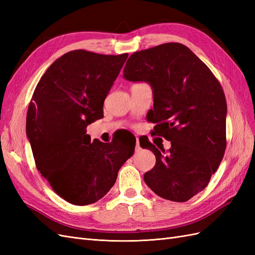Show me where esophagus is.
<instances>
[{"label":"esophagus","mask_w":255,"mask_h":255,"mask_svg":"<svg viewBox=\"0 0 255 255\" xmlns=\"http://www.w3.org/2000/svg\"><path fill=\"white\" fill-rule=\"evenodd\" d=\"M135 149L136 151H140L141 148H140V143H139V139H136V145H135Z\"/></svg>","instance_id":"esophagus-1"}]
</instances>
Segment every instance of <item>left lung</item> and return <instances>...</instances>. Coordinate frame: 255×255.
<instances>
[{
  "label": "left lung",
  "mask_w": 255,
  "mask_h": 255,
  "mask_svg": "<svg viewBox=\"0 0 255 255\" xmlns=\"http://www.w3.org/2000/svg\"><path fill=\"white\" fill-rule=\"evenodd\" d=\"M123 79L150 85L154 103L146 119L157 123L154 135L171 141L167 155L149 141L140 143L156 158L143 175L145 184L163 199L187 201L207 186L225 155L227 101L221 85L177 42L132 54Z\"/></svg>",
  "instance_id": "left-lung-1"
}]
</instances>
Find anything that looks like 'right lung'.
Segmentation results:
<instances>
[{"label":"right lung","mask_w":255,"mask_h":255,"mask_svg":"<svg viewBox=\"0 0 255 255\" xmlns=\"http://www.w3.org/2000/svg\"><path fill=\"white\" fill-rule=\"evenodd\" d=\"M128 56L68 52L48 68L34 91L26 136L36 166L71 204L88 205L103 198L134 154L135 143L91 142L86 130L103 117L104 100Z\"/></svg>","instance_id":"1"}]
</instances>
